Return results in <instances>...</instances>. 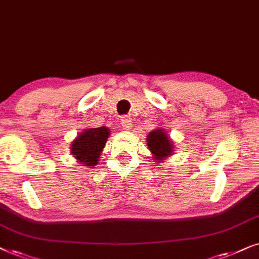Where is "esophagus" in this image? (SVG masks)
<instances>
[{
    "mask_svg": "<svg viewBox=\"0 0 259 259\" xmlns=\"http://www.w3.org/2000/svg\"><path fill=\"white\" fill-rule=\"evenodd\" d=\"M120 125H122L123 129L125 130H130L133 127V119L130 117H123L122 120H120Z\"/></svg>",
    "mask_w": 259,
    "mask_h": 259,
    "instance_id": "obj_1",
    "label": "esophagus"
}]
</instances>
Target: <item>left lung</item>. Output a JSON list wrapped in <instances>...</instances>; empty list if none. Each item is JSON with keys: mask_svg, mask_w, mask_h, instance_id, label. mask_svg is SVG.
Instances as JSON below:
<instances>
[{"mask_svg": "<svg viewBox=\"0 0 259 259\" xmlns=\"http://www.w3.org/2000/svg\"><path fill=\"white\" fill-rule=\"evenodd\" d=\"M147 146L153 155L155 163L163 162L174 154V142L163 127H157L148 134Z\"/></svg>", "mask_w": 259, "mask_h": 259, "instance_id": "1", "label": "left lung"}]
</instances>
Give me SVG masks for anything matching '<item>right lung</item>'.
I'll return each mask as SVG.
<instances>
[{"label":"right lung","instance_id":"right-lung-1","mask_svg":"<svg viewBox=\"0 0 259 259\" xmlns=\"http://www.w3.org/2000/svg\"><path fill=\"white\" fill-rule=\"evenodd\" d=\"M109 136L110 129L106 126L84 129L72 141L71 153L80 164L95 168Z\"/></svg>","mask_w":259,"mask_h":259}]
</instances>
